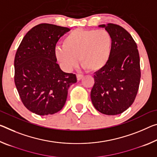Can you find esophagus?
<instances>
[{"label":"esophagus","mask_w":157,"mask_h":157,"mask_svg":"<svg viewBox=\"0 0 157 157\" xmlns=\"http://www.w3.org/2000/svg\"><path fill=\"white\" fill-rule=\"evenodd\" d=\"M84 75H80V74H77V79H78V80H80L83 78Z\"/></svg>","instance_id":"obj_1"}]
</instances>
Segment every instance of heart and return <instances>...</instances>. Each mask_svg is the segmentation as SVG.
<instances>
[{
    "label": "heart",
    "instance_id": "b5f03b06",
    "mask_svg": "<svg viewBox=\"0 0 157 157\" xmlns=\"http://www.w3.org/2000/svg\"><path fill=\"white\" fill-rule=\"evenodd\" d=\"M113 38L106 30L76 29L64 37L63 45L56 46L54 55L66 71L78 64L89 72H97L106 66L110 59Z\"/></svg>",
    "mask_w": 157,
    "mask_h": 157
}]
</instances>
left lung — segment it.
<instances>
[{
  "label": "left lung",
  "instance_id": "left-lung-1",
  "mask_svg": "<svg viewBox=\"0 0 157 157\" xmlns=\"http://www.w3.org/2000/svg\"><path fill=\"white\" fill-rule=\"evenodd\" d=\"M105 27L113 38L110 59L94 75L91 91L92 103L107 115L121 114L132 105L140 84V56L131 34L119 25L108 23Z\"/></svg>",
  "mask_w": 157,
  "mask_h": 157
}]
</instances>
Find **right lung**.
I'll return each instance as SVG.
<instances>
[{"mask_svg":"<svg viewBox=\"0 0 157 157\" xmlns=\"http://www.w3.org/2000/svg\"><path fill=\"white\" fill-rule=\"evenodd\" d=\"M66 27L40 24L24 37L14 57V84L24 105L38 115L53 114L65 105L76 75L64 73L54 55Z\"/></svg>","mask_w":157,"mask_h":157,"instance_id":"add662e5","label":"right lung"}]
</instances>
